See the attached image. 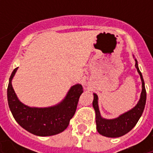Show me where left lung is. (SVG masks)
<instances>
[{"instance_id": "1", "label": "left lung", "mask_w": 153, "mask_h": 153, "mask_svg": "<svg viewBox=\"0 0 153 153\" xmlns=\"http://www.w3.org/2000/svg\"><path fill=\"white\" fill-rule=\"evenodd\" d=\"M133 56L135 60V67L137 70L138 74H140L141 83H142V90L140 93V99L135 106L133 107L128 111L120 114L115 118H105L101 115L100 110H99L98 95L95 93L93 94V107L95 111V121L96 126H97L96 128L101 135L106 137H120L121 136L128 133L137 125L145 109V103H146V90H145V82L143 79L142 74L140 71V69L138 67L137 60L134 57V55Z\"/></svg>"}]
</instances>
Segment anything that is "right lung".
<instances>
[{
  "label": "right lung",
  "instance_id": "1",
  "mask_svg": "<svg viewBox=\"0 0 153 153\" xmlns=\"http://www.w3.org/2000/svg\"><path fill=\"white\" fill-rule=\"evenodd\" d=\"M17 69L16 67L12 72L7 90L8 106L16 121L25 130L39 137L56 135L63 132L76 111L79 98L83 91L81 84L72 86L64 98L56 105L28 106L20 102L12 85Z\"/></svg>",
  "mask_w": 153,
  "mask_h": 153
}]
</instances>
